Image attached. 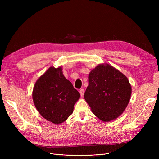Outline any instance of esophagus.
<instances>
[{"instance_id": "34e87169", "label": "esophagus", "mask_w": 159, "mask_h": 159, "mask_svg": "<svg viewBox=\"0 0 159 159\" xmlns=\"http://www.w3.org/2000/svg\"><path fill=\"white\" fill-rule=\"evenodd\" d=\"M84 92H85L84 89H81L80 90V95H81V97H83V96H84Z\"/></svg>"}]
</instances>
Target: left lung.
<instances>
[{"mask_svg":"<svg viewBox=\"0 0 159 159\" xmlns=\"http://www.w3.org/2000/svg\"><path fill=\"white\" fill-rule=\"evenodd\" d=\"M84 98L93 114L103 121L116 119L127 107L131 86L127 77L109 64H99L88 77Z\"/></svg>","mask_w":159,"mask_h":159,"instance_id":"8db88e82","label":"left lung"}]
</instances>
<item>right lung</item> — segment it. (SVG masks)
Returning a JSON list of instances; mask_svg holds the SVG:
<instances>
[{"instance_id":"right-lung-1","label":"right lung","mask_w":159,"mask_h":159,"mask_svg":"<svg viewBox=\"0 0 159 159\" xmlns=\"http://www.w3.org/2000/svg\"><path fill=\"white\" fill-rule=\"evenodd\" d=\"M80 94L62 73L61 67H50L34 85L32 99L38 111L53 123L60 124L73 113Z\"/></svg>"}]
</instances>
